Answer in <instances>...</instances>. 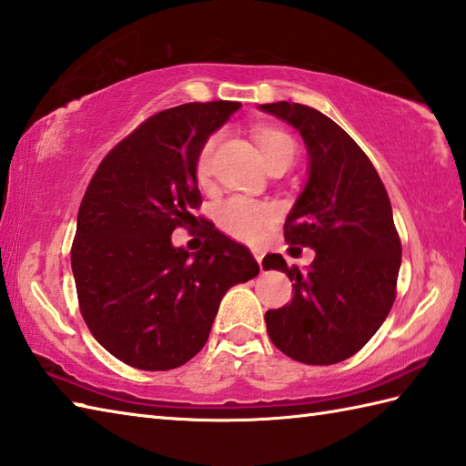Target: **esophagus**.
Segmentation results:
<instances>
[{
	"label": "esophagus",
	"mask_w": 466,
	"mask_h": 466,
	"mask_svg": "<svg viewBox=\"0 0 466 466\" xmlns=\"http://www.w3.org/2000/svg\"><path fill=\"white\" fill-rule=\"evenodd\" d=\"M252 256L256 258V262L260 264V268H262V260H264V252L260 250V248H252ZM262 272H264V268H262Z\"/></svg>",
	"instance_id": "esophagus-1"
}]
</instances>
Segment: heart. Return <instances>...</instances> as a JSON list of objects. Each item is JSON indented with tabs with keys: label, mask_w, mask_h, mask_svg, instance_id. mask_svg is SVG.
Returning <instances> with one entry per match:
<instances>
[{
	"label": "heart",
	"mask_w": 466,
	"mask_h": 466,
	"mask_svg": "<svg viewBox=\"0 0 466 466\" xmlns=\"http://www.w3.org/2000/svg\"><path fill=\"white\" fill-rule=\"evenodd\" d=\"M216 136L208 137L204 146L200 147L196 157V177L198 182H206L210 176V164H212V152H214ZM258 144L266 160L279 154L282 150H292L294 144L286 134L276 130H262L258 132ZM279 218V210L268 202L254 200V198L246 196H230L214 206V220L218 228L230 238L246 242V244H258L268 234L272 224Z\"/></svg>",
	"instance_id": "obj_1"
}]
</instances>
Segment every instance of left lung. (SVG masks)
<instances>
[{
	"mask_svg": "<svg viewBox=\"0 0 466 466\" xmlns=\"http://www.w3.org/2000/svg\"><path fill=\"white\" fill-rule=\"evenodd\" d=\"M260 110L296 127L309 150V180L284 238L316 252L306 270L280 254L264 258L266 270L294 280L292 302L266 312V330L294 360L342 362L372 339L397 296L402 248L389 194L369 156L329 116L290 102Z\"/></svg>",
	"mask_w": 466,
	"mask_h": 466,
	"instance_id": "1",
	"label": "left lung"
}]
</instances>
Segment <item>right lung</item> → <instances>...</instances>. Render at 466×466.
I'll return each mask as SVG.
<instances>
[{
	"label": "right lung",
	"instance_id": "1",
	"mask_svg": "<svg viewBox=\"0 0 466 466\" xmlns=\"http://www.w3.org/2000/svg\"><path fill=\"white\" fill-rule=\"evenodd\" d=\"M240 102L164 110L107 154L77 212L72 270L87 329L117 360L170 370L202 350L222 296L260 272L246 246L212 230L172 244L202 204L196 157Z\"/></svg>",
	"mask_w": 466,
	"mask_h": 466
}]
</instances>
